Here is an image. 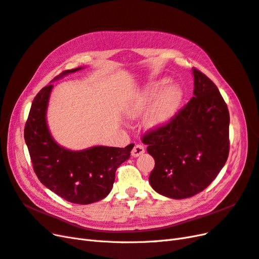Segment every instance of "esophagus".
Returning <instances> with one entry per match:
<instances>
[{
    "label": "esophagus",
    "instance_id": "1",
    "mask_svg": "<svg viewBox=\"0 0 259 259\" xmlns=\"http://www.w3.org/2000/svg\"><path fill=\"white\" fill-rule=\"evenodd\" d=\"M145 152V147L143 145H135L134 148H133L132 150V155L135 156V158H137V156L142 155L143 153Z\"/></svg>",
    "mask_w": 259,
    "mask_h": 259
}]
</instances>
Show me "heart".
Wrapping results in <instances>:
<instances>
[{
    "label": "heart",
    "mask_w": 259,
    "mask_h": 259,
    "mask_svg": "<svg viewBox=\"0 0 259 259\" xmlns=\"http://www.w3.org/2000/svg\"><path fill=\"white\" fill-rule=\"evenodd\" d=\"M167 83L166 80H162L159 82L152 83L142 93V95L130 105L127 109V114L131 116H135L143 112L147 107L152 104L154 99L158 98L154 102L152 108L147 115V124L150 127H158L160 125L166 123L179 106L180 99H182V93L177 86H168L164 90L160 95L159 93Z\"/></svg>",
    "instance_id": "obj_1"
}]
</instances>
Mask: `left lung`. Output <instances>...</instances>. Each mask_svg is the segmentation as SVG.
I'll return each instance as SVG.
<instances>
[{"mask_svg":"<svg viewBox=\"0 0 259 259\" xmlns=\"http://www.w3.org/2000/svg\"><path fill=\"white\" fill-rule=\"evenodd\" d=\"M193 97L171 119L143 136L155 165L149 176L153 189L185 199L205 189L229 154L230 116L214 82L193 68Z\"/></svg>","mask_w":259,"mask_h":259,"instance_id":"left-lung-1","label":"left lung"}]
</instances>
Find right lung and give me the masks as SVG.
<instances>
[{"instance_id":"1","label":"right lung","mask_w":259,"mask_h":259,"mask_svg":"<svg viewBox=\"0 0 259 259\" xmlns=\"http://www.w3.org/2000/svg\"><path fill=\"white\" fill-rule=\"evenodd\" d=\"M82 68L66 70L54 80ZM53 84L34 97L25 125L34 173L50 190L75 204H91L103 200L111 191L115 171L128 160L134 144L125 148L97 146L82 151L60 147L52 138L46 125V108Z\"/></svg>"}]
</instances>
